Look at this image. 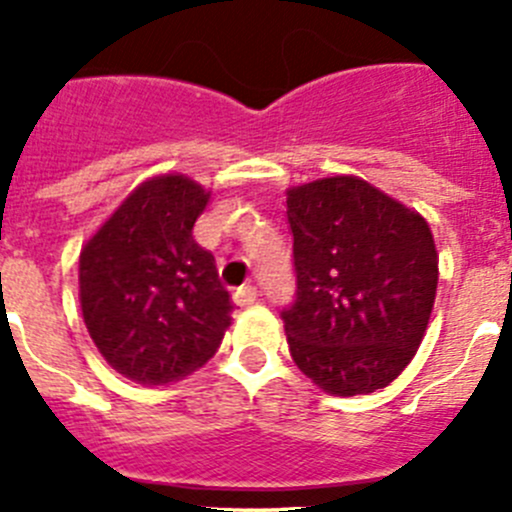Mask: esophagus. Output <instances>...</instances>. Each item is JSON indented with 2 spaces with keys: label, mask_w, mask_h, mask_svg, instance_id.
I'll list each match as a JSON object with an SVG mask.
<instances>
[{
  "label": "esophagus",
  "mask_w": 512,
  "mask_h": 512,
  "mask_svg": "<svg viewBox=\"0 0 512 512\" xmlns=\"http://www.w3.org/2000/svg\"><path fill=\"white\" fill-rule=\"evenodd\" d=\"M257 300V288L255 285H242V288H237L234 290V303L237 305H242V308H245V305H252Z\"/></svg>",
  "instance_id": "esophagus-1"
}]
</instances>
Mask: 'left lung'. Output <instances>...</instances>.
Wrapping results in <instances>:
<instances>
[{
    "label": "left lung",
    "instance_id": "obj_1",
    "mask_svg": "<svg viewBox=\"0 0 512 512\" xmlns=\"http://www.w3.org/2000/svg\"><path fill=\"white\" fill-rule=\"evenodd\" d=\"M288 222L290 356L328 394L384 389L417 353L437 295L429 224L356 176L290 189Z\"/></svg>",
    "mask_w": 512,
    "mask_h": 512
}]
</instances>
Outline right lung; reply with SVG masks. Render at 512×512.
Segmentation results:
<instances>
[{
  "mask_svg": "<svg viewBox=\"0 0 512 512\" xmlns=\"http://www.w3.org/2000/svg\"><path fill=\"white\" fill-rule=\"evenodd\" d=\"M209 194L184 176L138 186L80 252L90 338L118 374L169 384L207 364L232 300L212 252L194 240Z\"/></svg>",
  "mask_w": 512,
  "mask_h": 512,
  "instance_id": "1",
  "label": "right lung"
}]
</instances>
